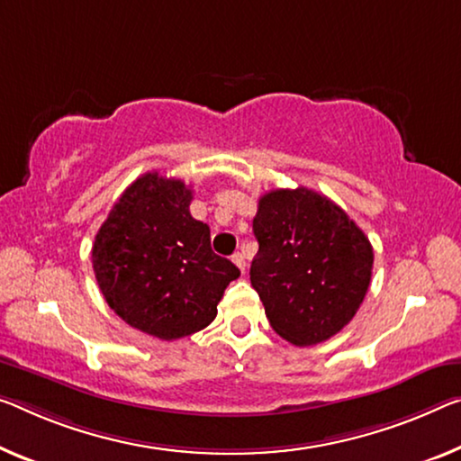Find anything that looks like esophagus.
Listing matches in <instances>:
<instances>
[{
  "label": "esophagus",
  "mask_w": 461,
  "mask_h": 461,
  "mask_svg": "<svg viewBox=\"0 0 461 461\" xmlns=\"http://www.w3.org/2000/svg\"><path fill=\"white\" fill-rule=\"evenodd\" d=\"M232 261H235V266L239 267V270L240 272H245L247 270V261H245V255L243 253H235V255H232Z\"/></svg>",
  "instance_id": "esophagus-1"
}]
</instances>
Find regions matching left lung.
I'll return each mask as SVG.
<instances>
[{
  "instance_id": "obj_1",
  "label": "left lung",
  "mask_w": 461,
  "mask_h": 461,
  "mask_svg": "<svg viewBox=\"0 0 461 461\" xmlns=\"http://www.w3.org/2000/svg\"><path fill=\"white\" fill-rule=\"evenodd\" d=\"M251 286L278 336L315 346L348 325L369 290L373 247L357 222L313 189H274L253 218Z\"/></svg>"
}]
</instances>
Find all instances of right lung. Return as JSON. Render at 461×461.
I'll list each match as a JSON object with an SVG mask.
<instances>
[{
	"label": "right lung",
	"instance_id": "add662e5",
	"mask_svg": "<svg viewBox=\"0 0 461 461\" xmlns=\"http://www.w3.org/2000/svg\"><path fill=\"white\" fill-rule=\"evenodd\" d=\"M181 179L138 176L92 245L98 288L122 320L148 336L179 339L214 321L239 267L210 247V226L189 214Z\"/></svg>",
	"mask_w": 461,
	"mask_h": 461
}]
</instances>
